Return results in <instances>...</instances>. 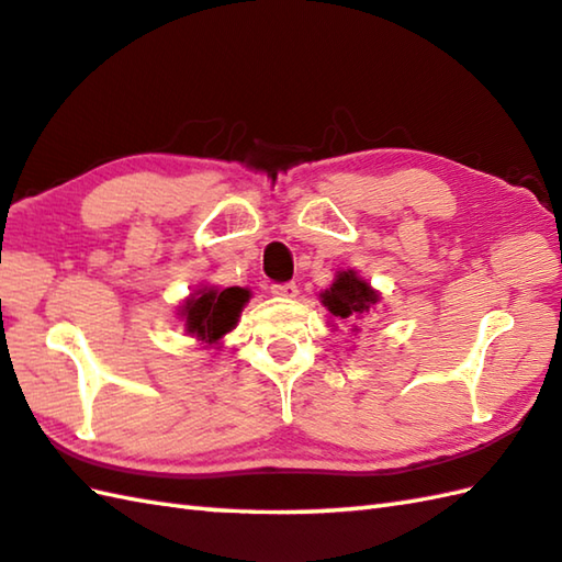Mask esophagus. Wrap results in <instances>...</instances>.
Wrapping results in <instances>:
<instances>
[{"label": "esophagus", "mask_w": 562, "mask_h": 562, "mask_svg": "<svg viewBox=\"0 0 562 562\" xmlns=\"http://www.w3.org/2000/svg\"><path fill=\"white\" fill-rule=\"evenodd\" d=\"M270 292L274 296H284V300H294V296L300 294V288H296L294 282H284V284H272Z\"/></svg>", "instance_id": "1"}]
</instances>
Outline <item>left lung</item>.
Segmentation results:
<instances>
[{
  "instance_id": "obj_1",
  "label": "left lung",
  "mask_w": 562,
  "mask_h": 562,
  "mask_svg": "<svg viewBox=\"0 0 562 562\" xmlns=\"http://www.w3.org/2000/svg\"><path fill=\"white\" fill-rule=\"evenodd\" d=\"M318 300H322L331 318L350 324V331L358 334V324L375 310V304L380 302V292L366 278H360L356 270H338L334 282L324 292H318ZM331 326L336 324L331 322Z\"/></svg>"
}]
</instances>
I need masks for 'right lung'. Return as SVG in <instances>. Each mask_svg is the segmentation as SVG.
<instances>
[{
	"label": "right lung",
	"mask_w": 562,
	"mask_h": 562,
	"mask_svg": "<svg viewBox=\"0 0 562 562\" xmlns=\"http://www.w3.org/2000/svg\"><path fill=\"white\" fill-rule=\"evenodd\" d=\"M250 300L248 288H214V284H196L190 296L178 306V318L184 334L200 340L204 348L218 346L226 334L238 324V316Z\"/></svg>",
	"instance_id": "right-lung-1"
}]
</instances>
